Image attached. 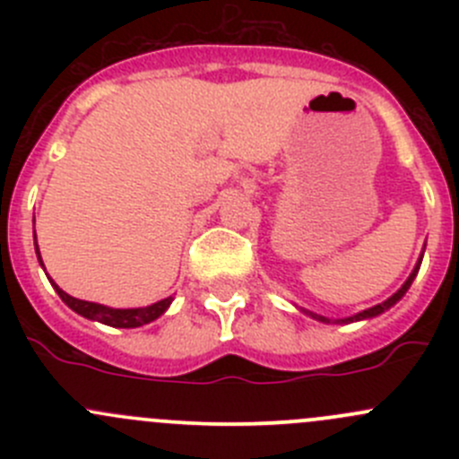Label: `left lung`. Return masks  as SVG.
Instances as JSON below:
<instances>
[{"label": "left lung", "mask_w": 459, "mask_h": 459, "mask_svg": "<svg viewBox=\"0 0 459 459\" xmlns=\"http://www.w3.org/2000/svg\"><path fill=\"white\" fill-rule=\"evenodd\" d=\"M418 271H420V262H418V266L413 268V273H411V277L409 280L404 281V286H402L400 290H397L395 295H393V298H388L386 302H382V304H377V307H373V308H367V311H362V313H358V316L355 317H349V319H337V322H342V324H346V322H355V319H368V317H375V316H379V313H384L386 311V308H391L393 304L397 302V299H402L404 298V293L406 290H409V286H411V281L415 280V275H418ZM308 316H313V313H308ZM313 317H317V319H322V322H331V319L328 317H319V316H313Z\"/></svg>", "instance_id": "left-lung-1"}]
</instances>
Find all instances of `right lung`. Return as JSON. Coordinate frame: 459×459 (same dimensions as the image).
Listing matches in <instances>:
<instances>
[{"mask_svg":"<svg viewBox=\"0 0 459 459\" xmlns=\"http://www.w3.org/2000/svg\"><path fill=\"white\" fill-rule=\"evenodd\" d=\"M35 251H37V257H39L37 242H35ZM39 264H41V257H39ZM50 284L55 286V290H57V295L62 298V302L66 304V307H71L75 313H80V316H84L88 319H97V322L101 324H108V326H117V328H135V326H142V324L152 322V319L160 317L161 313L169 308V304L173 302V298H166L161 299V302L151 304V307L146 308H108V307H101V304L71 298V295L64 293L53 280H50Z\"/></svg>","mask_w":459,"mask_h":459,"instance_id":"right-lung-1","label":"right lung"}]
</instances>
